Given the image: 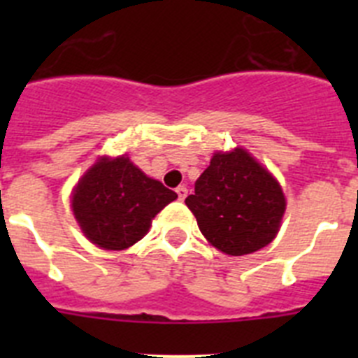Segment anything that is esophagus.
Here are the masks:
<instances>
[{
    "mask_svg": "<svg viewBox=\"0 0 358 358\" xmlns=\"http://www.w3.org/2000/svg\"><path fill=\"white\" fill-rule=\"evenodd\" d=\"M176 194H177V199H179V201H185L186 195H188V189H186V186H179V188L176 189Z\"/></svg>",
    "mask_w": 358,
    "mask_h": 358,
    "instance_id": "34e87169",
    "label": "esophagus"
}]
</instances>
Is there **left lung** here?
Instances as JSON below:
<instances>
[{
  "label": "left lung",
  "mask_w": 358,
  "mask_h": 358,
  "mask_svg": "<svg viewBox=\"0 0 358 358\" xmlns=\"http://www.w3.org/2000/svg\"><path fill=\"white\" fill-rule=\"evenodd\" d=\"M185 202L208 242L231 256L251 255L273 242L287 206L273 173L240 147L215 152Z\"/></svg>",
  "instance_id": "left-lung-1"
}]
</instances>
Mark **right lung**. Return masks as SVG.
<instances>
[{
	"instance_id": "1",
	"label": "right lung",
	"mask_w": 358,
	"mask_h": 358,
	"mask_svg": "<svg viewBox=\"0 0 358 358\" xmlns=\"http://www.w3.org/2000/svg\"><path fill=\"white\" fill-rule=\"evenodd\" d=\"M176 199V192L145 176L127 156H103L75 186L71 208L90 242L122 251L143 238L152 218Z\"/></svg>"
}]
</instances>
